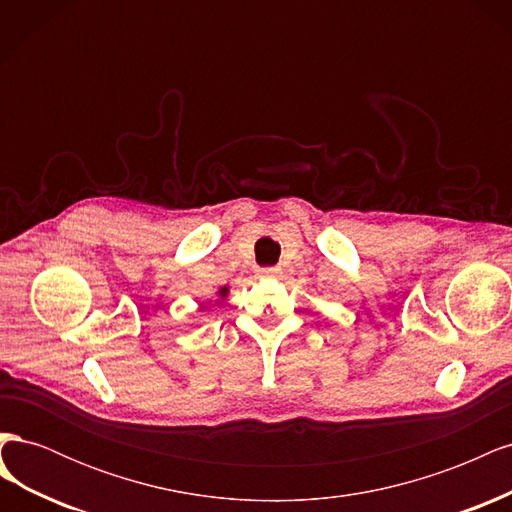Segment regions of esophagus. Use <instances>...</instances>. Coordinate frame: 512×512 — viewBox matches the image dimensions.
I'll return each instance as SVG.
<instances>
[{
	"label": "esophagus",
	"mask_w": 512,
	"mask_h": 512,
	"mask_svg": "<svg viewBox=\"0 0 512 512\" xmlns=\"http://www.w3.org/2000/svg\"><path fill=\"white\" fill-rule=\"evenodd\" d=\"M275 275H280V269H277V267L258 269V277H275Z\"/></svg>",
	"instance_id": "esophagus-1"
}]
</instances>
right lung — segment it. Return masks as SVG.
Instances as JSON below:
<instances>
[{
  "instance_id": "add662e5",
  "label": "right lung",
  "mask_w": 512,
  "mask_h": 512,
  "mask_svg": "<svg viewBox=\"0 0 512 512\" xmlns=\"http://www.w3.org/2000/svg\"><path fill=\"white\" fill-rule=\"evenodd\" d=\"M218 294H220L222 299H226V297H228V288H226V286H224V288H220V290H218Z\"/></svg>"
}]
</instances>
